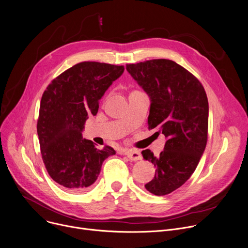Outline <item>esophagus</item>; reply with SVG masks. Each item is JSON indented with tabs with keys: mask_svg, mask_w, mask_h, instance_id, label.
I'll list each match as a JSON object with an SVG mask.
<instances>
[{
	"mask_svg": "<svg viewBox=\"0 0 248 248\" xmlns=\"http://www.w3.org/2000/svg\"><path fill=\"white\" fill-rule=\"evenodd\" d=\"M124 155H126L131 161H138L142 158L140 152L136 150H126L124 151Z\"/></svg>",
	"mask_w": 248,
	"mask_h": 248,
	"instance_id": "esophagus-1",
	"label": "esophagus"
}]
</instances>
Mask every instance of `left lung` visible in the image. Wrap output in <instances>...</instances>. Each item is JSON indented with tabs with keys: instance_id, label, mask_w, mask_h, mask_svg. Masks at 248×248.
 <instances>
[{
	"instance_id": "left-lung-1",
	"label": "left lung",
	"mask_w": 248,
	"mask_h": 248,
	"mask_svg": "<svg viewBox=\"0 0 248 248\" xmlns=\"http://www.w3.org/2000/svg\"><path fill=\"white\" fill-rule=\"evenodd\" d=\"M127 71L150 97L149 129L166 137L164 151L155 157L142 151L154 164L155 177L145 185L151 194L165 196L182 186L195 172L207 141L208 102L197 78L170 60L127 64Z\"/></svg>"
}]
</instances>
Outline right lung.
<instances>
[{
  "label": "right lung",
  "instance_id": "1",
  "mask_svg": "<svg viewBox=\"0 0 248 248\" xmlns=\"http://www.w3.org/2000/svg\"><path fill=\"white\" fill-rule=\"evenodd\" d=\"M124 72L123 65L84 62L51 81L44 92L37 120L43 161L51 179L68 192L79 193L97 180L113 148H95L83 139L88 116L96 115L99 100Z\"/></svg>",
  "mask_w": 248,
  "mask_h": 248
}]
</instances>
